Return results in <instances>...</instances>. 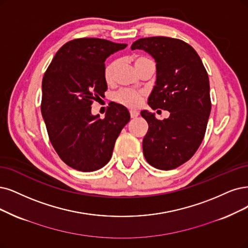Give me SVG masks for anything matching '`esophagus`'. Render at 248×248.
Here are the masks:
<instances>
[{
	"mask_svg": "<svg viewBox=\"0 0 248 248\" xmlns=\"http://www.w3.org/2000/svg\"><path fill=\"white\" fill-rule=\"evenodd\" d=\"M130 115H131L132 118H136L137 116L139 115V111H137V110H131Z\"/></svg>",
	"mask_w": 248,
	"mask_h": 248,
	"instance_id": "esophagus-1",
	"label": "esophagus"
}]
</instances>
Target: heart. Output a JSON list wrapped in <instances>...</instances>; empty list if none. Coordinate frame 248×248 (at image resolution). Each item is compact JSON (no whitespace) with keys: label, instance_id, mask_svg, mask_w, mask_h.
<instances>
[{"label":"heart","instance_id":"b5f03b06","mask_svg":"<svg viewBox=\"0 0 248 248\" xmlns=\"http://www.w3.org/2000/svg\"><path fill=\"white\" fill-rule=\"evenodd\" d=\"M149 58L145 56H135L133 57V61L135 64V67H137L139 64ZM117 66V62L112 61L107 64L104 68V79L106 82H111L114 78V72ZM144 92L142 91H135V90H121L114 95V100L117 103L126 106L129 108H136L140 106L142 103V100L144 98Z\"/></svg>","mask_w":248,"mask_h":248}]
</instances>
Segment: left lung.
<instances>
[{
	"label": "left lung",
	"mask_w": 248,
	"mask_h": 248,
	"mask_svg": "<svg viewBox=\"0 0 248 248\" xmlns=\"http://www.w3.org/2000/svg\"><path fill=\"white\" fill-rule=\"evenodd\" d=\"M131 48L144 50L156 61V82L148 104L170 112L159 121L141 111L149 125L144 156L155 169L173 170L193 156L204 138L212 109L206 69L197 52L179 39L151 36L134 42Z\"/></svg>",
	"instance_id": "8db88e82"
}]
</instances>
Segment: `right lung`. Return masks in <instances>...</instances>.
I'll use <instances>...</instances> for the list:
<instances>
[{
  "instance_id": "obj_1",
  "label": "right lung",
  "mask_w": 248,
  "mask_h": 248,
  "mask_svg": "<svg viewBox=\"0 0 248 248\" xmlns=\"http://www.w3.org/2000/svg\"><path fill=\"white\" fill-rule=\"evenodd\" d=\"M126 44L81 38L64 44L46 70L41 111L49 139L59 157L79 171H94L111 158L127 109L109 104L104 118L91 114V105L107 90L104 61Z\"/></svg>"
}]
</instances>
